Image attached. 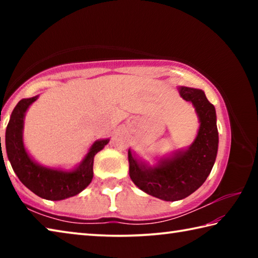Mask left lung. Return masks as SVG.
Returning <instances> with one entry per match:
<instances>
[{
  "label": "left lung",
  "instance_id": "1",
  "mask_svg": "<svg viewBox=\"0 0 258 258\" xmlns=\"http://www.w3.org/2000/svg\"><path fill=\"white\" fill-rule=\"evenodd\" d=\"M178 92L194 104L198 115L200 126L194 143L171 158L160 159L155 167L139 161L128 150L131 180L146 194L165 202L184 199L203 185L215 163L218 148L215 107L202 90L180 86Z\"/></svg>",
  "mask_w": 258,
  "mask_h": 258
}]
</instances>
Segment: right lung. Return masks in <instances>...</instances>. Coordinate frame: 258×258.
<instances>
[{"mask_svg": "<svg viewBox=\"0 0 258 258\" xmlns=\"http://www.w3.org/2000/svg\"><path fill=\"white\" fill-rule=\"evenodd\" d=\"M38 95L20 100L11 113L6 132V148L12 168L25 186L47 200H62L76 196L90 184L93 178L94 156L109 139L95 141L77 168L73 171L47 168L30 158L23 141L25 113L28 107L36 101Z\"/></svg>", "mask_w": 258, "mask_h": 258, "instance_id": "add662e5", "label": "right lung"}]
</instances>
